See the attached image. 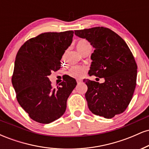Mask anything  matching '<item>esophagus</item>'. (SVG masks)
I'll return each instance as SVG.
<instances>
[{"label": "esophagus", "instance_id": "1", "mask_svg": "<svg viewBox=\"0 0 149 149\" xmlns=\"http://www.w3.org/2000/svg\"><path fill=\"white\" fill-rule=\"evenodd\" d=\"M76 81H77V83H78V84H79V83H81L82 80H80V79H77V80H76Z\"/></svg>", "mask_w": 149, "mask_h": 149}]
</instances>
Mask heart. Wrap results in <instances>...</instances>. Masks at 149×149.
I'll return each instance as SVG.
<instances>
[{
    "label": "heart",
    "instance_id": "1",
    "mask_svg": "<svg viewBox=\"0 0 149 149\" xmlns=\"http://www.w3.org/2000/svg\"><path fill=\"white\" fill-rule=\"evenodd\" d=\"M90 42H89L87 40H85V39H81V40H78L76 44L77 49H78V52H79L80 54H81V52H83L87 47H90ZM85 71H86V68H85V66H75L70 69L69 73L71 76L80 78V77L84 76Z\"/></svg>",
    "mask_w": 149,
    "mask_h": 149
}]
</instances>
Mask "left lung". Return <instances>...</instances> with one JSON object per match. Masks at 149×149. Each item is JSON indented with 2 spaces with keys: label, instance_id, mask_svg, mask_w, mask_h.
I'll return each mask as SVG.
<instances>
[{
  "label": "left lung",
  "instance_id": "1",
  "mask_svg": "<svg viewBox=\"0 0 149 149\" xmlns=\"http://www.w3.org/2000/svg\"><path fill=\"white\" fill-rule=\"evenodd\" d=\"M95 49L89 75L104 78L100 83L83 80L88 85L85 98L94 114L111 118L123 113L132 98L136 84L137 65L125 40L112 30L102 26L76 30Z\"/></svg>",
  "mask_w": 149,
  "mask_h": 149
}]
</instances>
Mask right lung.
<instances>
[{"label":"right lung","mask_w":149,"mask_h":149,"mask_svg":"<svg viewBox=\"0 0 149 149\" xmlns=\"http://www.w3.org/2000/svg\"><path fill=\"white\" fill-rule=\"evenodd\" d=\"M73 31L47 32L31 38L17 54L12 83L19 105L33 120L48 124L61 117L76 88L71 77L52 88L48 76L61 67V59L72 42Z\"/></svg>","instance_id":"1"}]
</instances>
